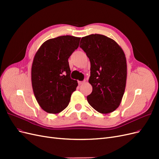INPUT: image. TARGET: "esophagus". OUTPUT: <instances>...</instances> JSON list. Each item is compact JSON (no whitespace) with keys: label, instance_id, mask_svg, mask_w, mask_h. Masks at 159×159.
<instances>
[{"label":"esophagus","instance_id":"1","mask_svg":"<svg viewBox=\"0 0 159 159\" xmlns=\"http://www.w3.org/2000/svg\"><path fill=\"white\" fill-rule=\"evenodd\" d=\"M85 83V81H78V84L79 85H81V84H84Z\"/></svg>","mask_w":159,"mask_h":159}]
</instances>
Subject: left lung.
Returning a JSON list of instances; mask_svg holds the SVG:
<instances>
[{"label":"left lung","instance_id":"8db88e82","mask_svg":"<svg viewBox=\"0 0 159 159\" xmlns=\"http://www.w3.org/2000/svg\"><path fill=\"white\" fill-rule=\"evenodd\" d=\"M80 47L89 57V83L93 88L88 95L89 105L101 113H109L121 103L127 80L125 55L117 43L102 34L83 37Z\"/></svg>","mask_w":159,"mask_h":159}]
</instances>
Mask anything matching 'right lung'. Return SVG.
I'll return each mask as SVG.
<instances>
[{
	"mask_svg": "<svg viewBox=\"0 0 159 159\" xmlns=\"http://www.w3.org/2000/svg\"><path fill=\"white\" fill-rule=\"evenodd\" d=\"M80 38L67 35L48 40L34 57L31 70L34 94L47 113L63 111L78 85L70 78L68 58L79 47Z\"/></svg>",
	"mask_w": 159,
	"mask_h": 159,
	"instance_id": "add662e5",
	"label": "right lung"
}]
</instances>
